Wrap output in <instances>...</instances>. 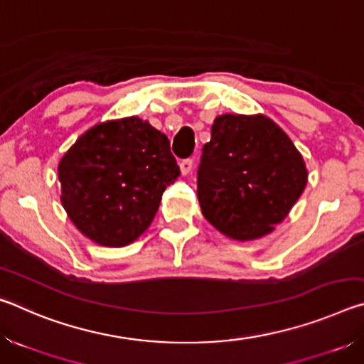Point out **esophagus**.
Masks as SVG:
<instances>
[{"instance_id": "1", "label": "esophagus", "mask_w": 364, "mask_h": 364, "mask_svg": "<svg viewBox=\"0 0 364 364\" xmlns=\"http://www.w3.org/2000/svg\"><path fill=\"white\" fill-rule=\"evenodd\" d=\"M191 170H193V160H191V159L181 160V162H180V171H181V175H183V176L189 175Z\"/></svg>"}]
</instances>
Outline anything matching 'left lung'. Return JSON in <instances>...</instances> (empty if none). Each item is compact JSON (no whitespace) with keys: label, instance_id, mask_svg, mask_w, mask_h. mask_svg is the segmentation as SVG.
Masks as SVG:
<instances>
[{"label":"left lung","instance_id":"obj_1","mask_svg":"<svg viewBox=\"0 0 364 364\" xmlns=\"http://www.w3.org/2000/svg\"><path fill=\"white\" fill-rule=\"evenodd\" d=\"M210 136L197 170L202 215L239 242L273 232L308 181L292 139L263 114L218 115Z\"/></svg>","mask_w":364,"mask_h":364}]
</instances>
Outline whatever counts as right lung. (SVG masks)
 <instances>
[{
	"label": "right lung",
	"instance_id": "obj_1",
	"mask_svg": "<svg viewBox=\"0 0 364 364\" xmlns=\"http://www.w3.org/2000/svg\"><path fill=\"white\" fill-rule=\"evenodd\" d=\"M178 175L168 138L134 115L96 123L58 165L60 202L70 221L104 247L136 241Z\"/></svg>",
	"mask_w": 364,
	"mask_h": 364
}]
</instances>
